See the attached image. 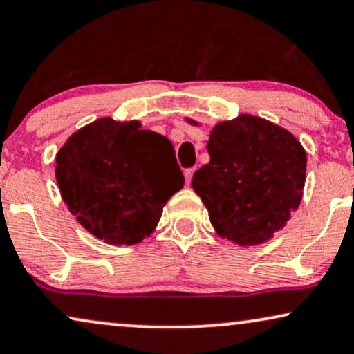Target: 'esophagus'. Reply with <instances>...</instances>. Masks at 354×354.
I'll use <instances>...</instances> for the list:
<instances>
[{
    "instance_id": "esophagus-1",
    "label": "esophagus",
    "mask_w": 354,
    "mask_h": 354,
    "mask_svg": "<svg viewBox=\"0 0 354 354\" xmlns=\"http://www.w3.org/2000/svg\"><path fill=\"white\" fill-rule=\"evenodd\" d=\"M194 171H196V168L185 169V178H186L187 183H191V178H192V174H194Z\"/></svg>"
}]
</instances>
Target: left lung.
Returning a JSON list of instances; mask_svg holds the SVG:
<instances>
[{"label":"left lung","mask_w":354,"mask_h":354,"mask_svg":"<svg viewBox=\"0 0 354 354\" xmlns=\"http://www.w3.org/2000/svg\"><path fill=\"white\" fill-rule=\"evenodd\" d=\"M207 150L210 162L194 173L192 189L215 232L239 246L268 241L299 207L308 162L303 145L270 121L241 115L210 131Z\"/></svg>","instance_id":"8db88e82"}]
</instances>
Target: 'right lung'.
Listing matches in <instances>:
<instances>
[{"label":"right lung","mask_w":354,"mask_h":354,"mask_svg":"<svg viewBox=\"0 0 354 354\" xmlns=\"http://www.w3.org/2000/svg\"><path fill=\"white\" fill-rule=\"evenodd\" d=\"M61 197L79 223L115 246L152 234L169 197L185 186L173 144L111 118L84 126L56 155Z\"/></svg>","instance_id":"add662e5"}]
</instances>
